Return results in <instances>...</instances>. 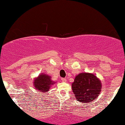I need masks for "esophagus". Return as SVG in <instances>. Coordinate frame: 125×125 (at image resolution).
Here are the masks:
<instances>
[{"label": "esophagus", "mask_w": 125, "mask_h": 125, "mask_svg": "<svg viewBox=\"0 0 125 125\" xmlns=\"http://www.w3.org/2000/svg\"><path fill=\"white\" fill-rule=\"evenodd\" d=\"M61 81H62V82H66V79L65 78H61Z\"/></svg>", "instance_id": "esophagus-1"}]
</instances>
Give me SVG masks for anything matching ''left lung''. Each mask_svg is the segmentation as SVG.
Segmentation results:
<instances>
[{"instance_id":"8db88e82","label":"left lung","mask_w":125,"mask_h":125,"mask_svg":"<svg viewBox=\"0 0 125 125\" xmlns=\"http://www.w3.org/2000/svg\"><path fill=\"white\" fill-rule=\"evenodd\" d=\"M101 82L94 74L82 73L76 76L72 84V91L77 101L89 103L98 97Z\"/></svg>"}]
</instances>
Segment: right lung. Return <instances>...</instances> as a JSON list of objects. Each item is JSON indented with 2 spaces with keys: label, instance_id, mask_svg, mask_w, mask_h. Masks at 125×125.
Instances as JSON below:
<instances>
[{
  "label": "right lung",
  "instance_id": "add662e5",
  "mask_svg": "<svg viewBox=\"0 0 125 125\" xmlns=\"http://www.w3.org/2000/svg\"><path fill=\"white\" fill-rule=\"evenodd\" d=\"M33 83L36 89L45 93L48 91L51 85L54 84V82L51 80V76L43 73L39 76L34 81Z\"/></svg>",
  "mask_w": 125,
  "mask_h": 125
}]
</instances>
